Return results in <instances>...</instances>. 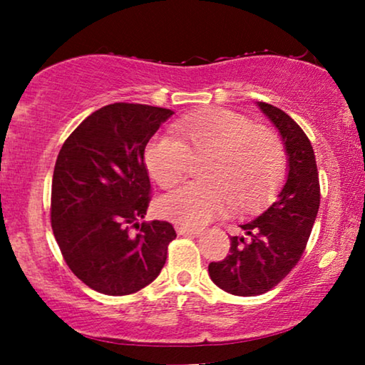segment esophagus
I'll return each mask as SVG.
<instances>
[{"instance_id":"1","label":"esophagus","mask_w":365,"mask_h":365,"mask_svg":"<svg viewBox=\"0 0 365 365\" xmlns=\"http://www.w3.org/2000/svg\"><path fill=\"white\" fill-rule=\"evenodd\" d=\"M176 231L179 236H189V237H197L201 236L202 231L201 229H194V227H189V226H178Z\"/></svg>"}]
</instances>
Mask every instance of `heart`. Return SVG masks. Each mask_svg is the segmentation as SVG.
<instances>
[{
    "instance_id": "heart-1",
    "label": "heart",
    "mask_w": 365,
    "mask_h": 365,
    "mask_svg": "<svg viewBox=\"0 0 365 365\" xmlns=\"http://www.w3.org/2000/svg\"><path fill=\"white\" fill-rule=\"evenodd\" d=\"M173 131L174 136H154L144 153L148 171L159 186H176L191 159L206 161L199 168L202 181L184 184L159 199V212L169 221L204 226L221 216L229 202L237 211H247L281 186L286 174L281 139L242 114L211 109L179 119Z\"/></svg>"
}]
</instances>
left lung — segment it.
<instances>
[{
	"label": "left lung",
	"instance_id": "8db88e82",
	"mask_svg": "<svg viewBox=\"0 0 365 365\" xmlns=\"http://www.w3.org/2000/svg\"><path fill=\"white\" fill-rule=\"evenodd\" d=\"M281 134L287 179L277 199L257 217L239 224L222 261L209 264V276L234 296H259L276 287L301 259L321 204L312 144L294 119L272 104L257 103Z\"/></svg>",
	"mask_w": 365,
	"mask_h": 365
}]
</instances>
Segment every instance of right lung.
I'll use <instances>...</instances> for the list:
<instances>
[{
  "label": "right lung",
  "instance_id": "add662e5",
  "mask_svg": "<svg viewBox=\"0 0 365 365\" xmlns=\"http://www.w3.org/2000/svg\"><path fill=\"white\" fill-rule=\"evenodd\" d=\"M173 114L148 104H108L84 119L58 154L53 234L74 276L106 296L151 284L176 237L166 221L139 222L151 201L144 149Z\"/></svg>",
  "mask_w": 365,
  "mask_h": 365
}]
</instances>
